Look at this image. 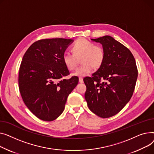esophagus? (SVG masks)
<instances>
[{"label": "esophagus", "instance_id": "obj_1", "mask_svg": "<svg viewBox=\"0 0 154 154\" xmlns=\"http://www.w3.org/2000/svg\"><path fill=\"white\" fill-rule=\"evenodd\" d=\"M79 82L81 83H83V78L81 77H79Z\"/></svg>", "mask_w": 154, "mask_h": 154}]
</instances>
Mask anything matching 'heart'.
<instances>
[{
	"instance_id": "1",
	"label": "heart",
	"mask_w": 154,
	"mask_h": 154,
	"mask_svg": "<svg viewBox=\"0 0 154 154\" xmlns=\"http://www.w3.org/2000/svg\"><path fill=\"white\" fill-rule=\"evenodd\" d=\"M73 53L65 52L63 55V61L66 68L72 71L75 69L79 63L83 65L73 74L76 76H86L91 73L93 67L98 68L103 64L104 59V51L99 45L85 38L78 40L72 47Z\"/></svg>"
}]
</instances>
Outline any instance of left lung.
Listing matches in <instances>:
<instances>
[{
    "instance_id": "left-lung-1",
    "label": "left lung",
    "mask_w": 154,
    "mask_h": 154,
    "mask_svg": "<svg viewBox=\"0 0 154 154\" xmlns=\"http://www.w3.org/2000/svg\"><path fill=\"white\" fill-rule=\"evenodd\" d=\"M91 40L102 45L104 59L92 77L84 79L85 97L90 110L107 118L118 113L129 101L137 79V68L131 51L111 36Z\"/></svg>"
}]
</instances>
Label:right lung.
Here are the masks:
<instances>
[{
  "instance_id": "right-lung-1",
  "label": "right lung",
  "mask_w": 154,
  "mask_h": 154,
  "mask_svg": "<svg viewBox=\"0 0 154 154\" xmlns=\"http://www.w3.org/2000/svg\"><path fill=\"white\" fill-rule=\"evenodd\" d=\"M73 40L51 38L33 43L25 52L19 69V87L29 109L41 120L52 121L65 109L78 78L69 72L63 55Z\"/></svg>"
}]
</instances>
